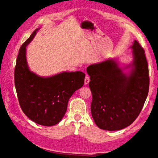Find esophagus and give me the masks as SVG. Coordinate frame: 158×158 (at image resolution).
Listing matches in <instances>:
<instances>
[{"mask_svg": "<svg viewBox=\"0 0 158 158\" xmlns=\"http://www.w3.org/2000/svg\"><path fill=\"white\" fill-rule=\"evenodd\" d=\"M89 81H90V79H89V77L88 76H86L85 77V80H84L85 85H87L89 83Z\"/></svg>", "mask_w": 158, "mask_h": 158, "instance_id": "obj_1", "label": "esophagus"}]
</instances>
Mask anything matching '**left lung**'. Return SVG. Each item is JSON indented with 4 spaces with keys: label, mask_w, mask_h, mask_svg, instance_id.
<instances>
[{
    "label": "left lung",
    "mask_w": 158,
    "mask_h": 158,
    "mask_svg": "<svg viewBox=\"0 0 158 158\" xmlns=\"http://www.w3.org/2000/svg\"><path fill=\"white\" fill-rule=\"evenodd\" d=\"M131 48L133 61L123 68L115 59L87 68L93 98L91 115L100 129L116 131L129 126L139 115L146 100L149 77L145 51L136 40ZM127 68L131 71L124 73Z\"/></svg>",
    "instance_id": "obj_1"
}]
</instances>
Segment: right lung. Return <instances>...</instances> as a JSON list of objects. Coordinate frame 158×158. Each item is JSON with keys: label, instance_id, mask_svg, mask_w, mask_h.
<instances>
[{"label": "right lung", "instance_id": "right-lung-1", "mask_svg": "<svg viewBox=\"0 0 158 158\" xmlns=\"http://www.w3.org/2000/svg\"><path fill=\"white\" fill-rule=\"evenodd\" d=\"M39 29L20 48L15 70V84L24 114L36 123L52 126L63 118L69 99L83 85L85 75L81 71H64L44 77L31 71L26 57L27 46Z\"/></svg>", "mask_w": 158, "mask_h": 158}]
</instances>
